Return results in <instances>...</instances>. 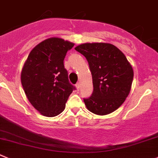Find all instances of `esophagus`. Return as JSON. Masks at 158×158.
I'll return each mask as SVG.
<instances>
[{
  "instance_id": "obj_1",
  "label": "esophagus",
  "mask_w": 158,
  "mask_h": 158,
  "mask_svg": "<svg viewBox=\"0 0 158 158\" xmlns=\"http://www.w3.org/2000/svg\"><path fill=\"white\" fill-rule=\"evenodd\" d=\"M76 89H77L78 91H79V89H80V85H79V83H76Z\"/></svg>"
}]
</instances>
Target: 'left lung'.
<instances>
[{
    "instance_id": "obj_1",
    "label": "left lung",
    "mask_w": 158,
    "mask_h": 158,
    "mask_svg": "<svg viewBox=\"0 0 158 158\" xmlns=\"http://www.w3.org/2000/svg\"><path fill=\"white\" fill-rule=\"evenodd\" d=\"M75 49L88 61L93 77V92L83 99L87 109L97 115L117 110L129 95L134 71L126 56L109 43H85Z\"/></svg>"
}]
</instances>
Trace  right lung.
Returning <instances> with one entry per match:
<instances>
[{"label": "right lung", "instance_id": "add662e5", "mask_svg": "<svg viewBox=\"0 0 158 158\" xmlns=\"http://www.w3.org/2000/svg\"><path fill=\"white\" fill-rule=\"evenodd\" d=\"M74 44L59 38H50L37 45L23 66L21 80L32 106L45 116H56L65 107L76 89L69 81L64 59Z\"/></svg>", "mask_w": 158, "mask_h": 158}]
</instances>
